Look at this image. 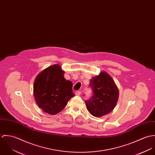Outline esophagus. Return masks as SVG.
<instances>
[{
    "mask_svg": "<svg viewBox=\"0 0 155 155\" xmlns=\"http://www.w3.org/2000/svg\"><path fill=\"white\" fill-rule=\"evenodd\" d=\"M76 95H78V96H79V95H81V91H76Z\"/></svg>",
    "mask_w": 155,
    "mask_h": 155,
    "instance_id": "34e87169",
    "label": "esophagus"
}]
</instances>
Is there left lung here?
Returning a JSON list of instances; mask_svg holds the SVG:
<instances>
[{
	"label": "left lung",
	"mask_w": 155,
	"mask_h": 155,
	"mask_svg": "<svg viewBox=\"0 0 155 155\" xmlns=\"http://www.w3.org/2000/svg\"><path fill=\"white\" fill-rule=\"evenodd\" d=\"M89 87L93 94L89 100L85 101L89 112L99 117L113 110L117 102L119 90L110 76L101 71L90 80Z\"/></svg>",
	"instance_id": "obj_1"
}]
</instances>
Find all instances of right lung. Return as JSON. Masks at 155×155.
<instances>
[{
  "instance_id": "1",
  "label": "right lung",
  "mask_w": 155,
  "mask_h": 155,
  "mask_svg": "<svg viewBox=\"0 0 155 155\" xmlns=\"http://www.w3.org/2000/svg\"><path fill=\"white\" fill-rule=\"evenodd\" d=\"M64 71L58 64L48 67L36 76L33 94L35 101L42 110L56 114L60 112L74 96L73 84L64 78Z\"/></svg>"
}]
</instances>
